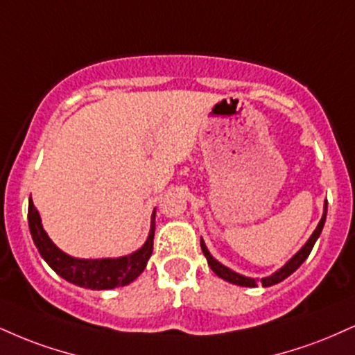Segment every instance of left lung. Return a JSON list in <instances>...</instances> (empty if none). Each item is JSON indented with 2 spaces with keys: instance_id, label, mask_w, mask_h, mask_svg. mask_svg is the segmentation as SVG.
I'll use <instances>...</instances> for the list:
<instances>
[{
  "instance_id": "obj_1",
  "label": "left lung",
  "mask_w": 355,
  "mask_h": 355,
  "mask_svg": "<svg viewBox=\"0 0 355 355\" xmlns=\"http://www.w3.org/2000/svg\"><path fill=\"white\" fill-rule=\"evenodd\" d=\"M326 215H327V202H326V205H324V215H322L321 221H319L318 228H315V230H314V233L311 234V238H309V240H307L306 245L301 248L300 253L294 254L293 258L289 259V261L286 263L284 266L281 268L279 271H276V272H275V275H271V276H268V277H263V279L259 281V284H263L264 288H268V286H272V284L281 283V281L286 279V277H288L289 275H293V272L296 271L297 268H300L301 264L306 261V258H307V256H309L311 250H313V246H314L315 240H318L319 234H321V232H322L324 223H326ZM200 245H202V251H203V254L207 256L208 266H210L211 270H213V272H215L216 276H220L221 279L228 281V283L238 284V286H248V288H254V286H258V281L253 279V277H246V276L238 275V272H234V271H232V270H228V268L223 266V264L216 261V259L213 258V256L210 254V251L207 250V246H205V243H203V241H200Z\"/></svg>"
}]
</instances>
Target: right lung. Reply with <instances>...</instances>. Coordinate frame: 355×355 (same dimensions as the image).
<instances>
[{
	"instance_id": "1",
	"label": "right lung",
	"mask_w": 355,
	"mask_h": 355,
	"mask_svg": "<svg viewBox=\"0 0 355 355\" xmlns=\"http://www.w3.org/2000/svg\"><path fill=\"white\" fill-rule=\"evenodd\" d=\"M28 223L33 241L40 254L59 276L69 283L101 291V289H114L127 286L140 276L147 266L153 250V233H155V211L152 215L150 234L145 245L139 251L129 256L115 259H79L62 253L42 230L40 213L31 200L28 207Z\"/></svg>"
}]
</instances>
